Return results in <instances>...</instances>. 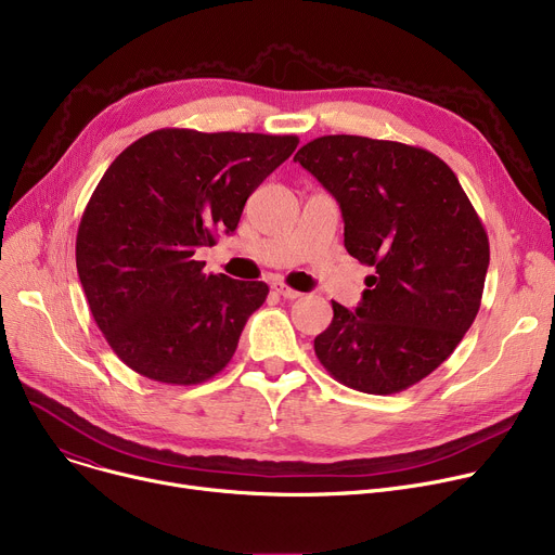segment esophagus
Masks as SVG:
<instances>
[{
  "instance_id": "34e87169",
  "label": "esophagus",
  "mask_w": 555,
  "mask_h": 555,
  "mask_svg": "<svg viewBox=\"0 0 555 555\" xmlns=\"http://www.w3.org/2000/svg\"><path fill=\"white\" fill-rule=\"evenodd\" d=\"M272 287H274V292L281 294L283 299H289V301H292V299H299V297H301L299 289H292L289 285H285V283H281V281H274Z\"/></svg>"
}]
</instances>
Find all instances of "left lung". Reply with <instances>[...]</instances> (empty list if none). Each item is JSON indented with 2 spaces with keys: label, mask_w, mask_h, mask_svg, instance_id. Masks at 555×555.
<instances>
[{
  "label": "left lung",
  "mask_w": 555,
  "mask_h": 555,
  "mask_svg": "<svg viewBox=\"0 0 555 555\" xmlns=\"http://www.w3.org/2000/svg\"><path fill=\"white\" fill-rule=\"evenodd\" d=\"M337 198L344 245L375 268L357 310L332 301L314 352L339 384L392 395L444 363L482 304L489 236L453 169L422 146L321 135L294 156Z\"/></svg>",
  "instance_id": "8db88e82"
}]
</instances>
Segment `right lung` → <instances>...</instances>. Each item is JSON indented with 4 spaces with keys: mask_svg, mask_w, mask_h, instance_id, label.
Instances as JSON below:
<instances>
[{
    "mask_svg": "<svg viewBox=\"0 0 555 555\" xmlns=\"http://www.w3.org/2000/svg\"><path fill=\"white\" fill-rule=\"evenodd\" d=\"M297 135L158 129L111 163L91 194L76 263L106 344L138 375L196 386L232 361L268 283L205 274L198 247L232 234Z\"/></svg>",
    "mask_w": 555,
    "mask_h": 555,
    "instance_id": "1",
    "label": "right lung"
}]
</instances>
